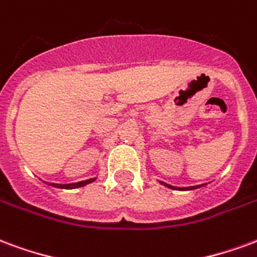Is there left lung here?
Instances as JSON below:
<instances>
[{"label":"left lung","instance_id":"left-lung-1","mask_svg":"<svg viewBox=\"0 0 257 257\" xmlns=\"http://www.w3.org/2000/svg\"><path fill=\"white\" fill-rule=\"evenodd\" d=\"M166 186H168V188H171V189H177V188H174V186H170V185H166ZM197 188H200V186H192V188H179V189H181V190H182V189H185V190H192V189H197Z\"/></svg>","mask_w":257,"mask_h":257}]
</instances>
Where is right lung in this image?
Here are the masks:
<instances>
[{"instance_id": "1", "label": "right lung", "mask_w": 257, "mask_h": 257, "mask_svg": "<svg viewBox=\"0 0 257 257\" xmlns=\"http://www.w3.org/2000/svg\"><path fill=\"white\" fill-rule=\"evenodd\" d=\"M94 182V178H91V179H87V181H82V182H76V183H69V185H60V183H50L52 186L54 188H61V189H76V188H82V186H85L87 183Z\"/></svg>"}]
</instances>
